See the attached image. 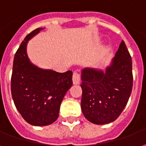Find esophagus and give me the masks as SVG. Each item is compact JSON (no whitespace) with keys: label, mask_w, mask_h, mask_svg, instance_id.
<instances>
[{"label":"esophagus","mask_w":146,"mask_h":146,"mask_svg":"<svg viewBox=\"0 0 146 146\" xmlns=\"http://www.w3.org/2000/svg\"><path fill=\"white\" fill-rule=\"evenodd\" d=\"M72 80H73V83H74V85L80 83V82H81L80 74L76 72H74V73H73V76H72Z\"/></svg>","instance_id":"esophagus-1"}]
</instances>
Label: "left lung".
Wrapping results in <instances>:
<instances>
[{
	"mask_svg": "<svg viewBox=\"0 0 146 146\" xmlns=\"http://www.w3.org/2000/svg\"><path fill=\"white\" fill-rule=\"evenodd\" d=\"M81 78L85 117L96 124L115 121L127 105L133 86L132 61L124 40L105 72L86 68Z\"/></svg>",
	"mask_w": 146,
	"mask_h": 146,
	"instance_id": "left-lung-1",
	"label": "left lung"
}]
</instances>
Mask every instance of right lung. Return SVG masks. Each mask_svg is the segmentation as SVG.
<instances>
[{
  "mask_svg": "<svg viewBox=\"0 0 146 146\" xmlns=\"http://www.w3.org/2000/svg\"><path fill=\"white\" fill-rule=\"evenodd\" d=\"M42 28L28 34L15 54L11 91L15 105L29 124L46 126L59 116L60 106L72 86V72L59 73L33 64L26 53L27 42Z\"/></svg>",
  "mask_w": 146,
  "mask_h": 146,
  "instance_id": "add662e5",
  "label": "right lung"
}]
</instances>
